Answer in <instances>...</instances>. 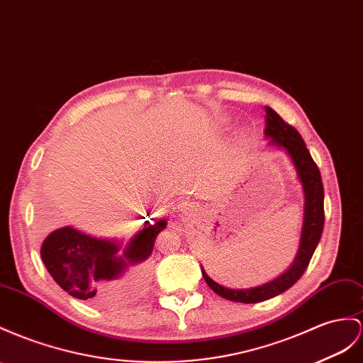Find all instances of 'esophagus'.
I'll use <instances>...</instances> for the list:
<instances>
[{
    "label": "esophagus",
    "mask_w": 363,
    "mask_h": 363,
    "mask_svg": "<svg viewBox=\"0 0 363 363\" xmlns=\"http://www.w3.org/2000/svg\"><path fill=\"white\" fill-rule=\"evenodd\" d=\"M184 208H187V203H185V206H184ZM170 227H172L173 230H181V227H179L178 224H170Z\"/></svg>",
    "instance_id": "1"
}]
</instances>
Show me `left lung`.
<instances>
[{"instance_id": "obj_1", "label": "left lung", "mask_w": 363, "mask_h": 363, "mask_svg": "<svg viewBox=\"0 0 363 363\" xmlns=\"http://www.w3.org/2000/svg\"><path fill=\"white\" fill-rule=\"evenodd\" d=\"M267 138H272V143L276 147H281L290 155L296 167L297 176L302 182L305 194V215L303 228L299 252L294 259V264L288 268L282 276L276 277L274 281L265 285L248 288V290H231L213 281L207 273L202 270V276L213 291L224 299L242 303H256L284 293L293 286L308 267L315 247H318L325 222L323 211V184L320 178L319 167L315 165L313 157L305 145V141L297 130L279 116L272 107H265V130Z\"/></svg>"}]
</instances>
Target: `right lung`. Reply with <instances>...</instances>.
Listing matches in <instances>:
<instances>
[{
    "label": "right lung",
    "instance_id": "1",
    "mask_svg": "<svg viewBox=\"0 0 363 363\" xmlns=\"http://www.w3.org/2000/svg\"><path fill=\"white\" fill-rule=\"evenodd\" d=\"M165 225L164 219L145 222L127 247L64 227L44 239L41 259L53 281L75 299L96 306L123 305L141 293L147 259Z\"/></svg>",
    "mask_w": 363,
    "mask_h": 363
}]
</instances>
